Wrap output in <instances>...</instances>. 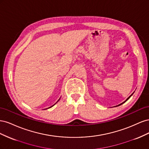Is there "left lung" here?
I'll list each match as a JSON object with an SVG mask.
<instances>
[{
  "mask_svg": "<svg viewBox=\"0 0 149 149\" xmlns=\"http://www.w3.org/2000/svg\"><path fill=\"white\" fill-rule=\"evenodd\" d=\"M132 94H131V95H130V96H129V97H128V98H127V100H125V101H124V102H123V103H121V104H119V105H118V106H120V105H121V104H123V103H124V102H125V101H127V100H129V98H130V96H132Z\"/></svg>",
  "mask_w": 149,
  "mask_h": 149,
  "instance_id": "8db88e82",
  "label": "left lung"
}]
</instances>
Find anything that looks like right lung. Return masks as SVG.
Masks as SVG:
<instances>
[{
  "label": "right lung",
  "instance_id": "add662e5",
  "mask_svg": "<svg viewBox=\"0 0 149 149\" xmlns=\"http://www.w3.org/2000/svg\"><path fill=\"white\" fill-rule=\"evenodd\" d=\"M58 101H59V100H58ZM57 102H58V101H57ZM53 106H54V105H53ZM52 106H51V107H49V108H50V107H52Z\"/></svg>",
  "mask_w": 149,
  "mask_h": 149
}]
</instances>
